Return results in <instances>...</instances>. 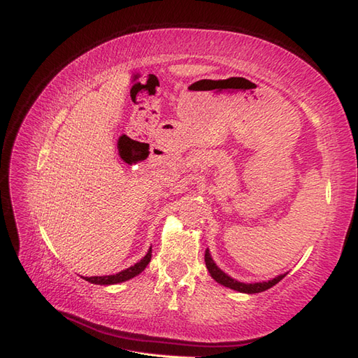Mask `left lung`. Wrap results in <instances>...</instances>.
Segmentation results:
<instances>
[{"instance_id": "obj_1", "label": "left lung", "mask_w": 358, "mask_h": 358, "mask_svg": "<svg viewBox=\"0 0 358 358\" xmlns=\"http://www.w3.org/2000/svg\"><path fill=\"white\" fill-rule=\"evenodd\" d=\"M204 262H206V268L210 273V277L214 278L217 283L223 285L226 287H231V289H234V291L245 292V294L263 292V291H266V289L275 286L280 280H283L286 277V273H281V275L272 278L269 281H262V283H241V281L231 278L229 275H227V273H224L222 269L218 268L215 262L212 260V257L209 254V249H206V254H204Z\"/></svg>"}]
</instances>
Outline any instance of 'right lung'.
Returning a JSON list of instances; mask_svg holds the SVG:
<instances>
[{"instance_id": "add662e5", "label": "right lung", "mask_w": 358, "mask_h": 358, "mask_svg": "<svg viewBox=\"0 0 358 358\" xmlns=\"http://www.w3.org/2000/svg\"><path fill=\"white\" fill-rule=\"evenodd\" d=\"M152 258V248H149L148 254L144 255L138 263H135L131 268H127L124 271H121L115 275H106V277H86L85 280L89 281V283H94V285H117V283H123L126 280H131L135 275H138L144 269H146V266L149 264Z\"/></svg>"}]
</instances>
